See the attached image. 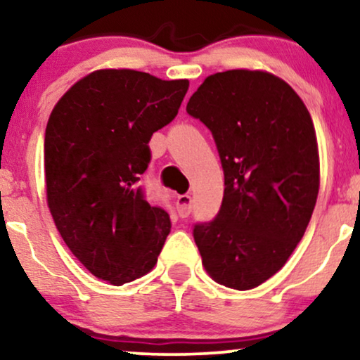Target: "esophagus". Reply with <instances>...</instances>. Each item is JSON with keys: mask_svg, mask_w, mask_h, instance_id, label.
<instances>
[{"mask_svg": "<svg viewBox=\"0 0 360 360\" xmlns=\"http://www.w3.org/2000/svg\"><path fill=\"white\" fill-rule=\"evenodd\" d=\"M176 209L179 217H189L191 211H193V198H191V194L177 195Z\"/></svg>", "mask_w": 360, "mask_h": 360, "instance_id": "34e87169", "label": "esophagus"}]
</instances>
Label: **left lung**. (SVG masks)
Here are the masks:
<instances>
[{"label":"left lung","mask_w":360,"mask_h":360,"mask_svg":"<svg viewBox=\"0 0 360 360\" xmlns=\"http://www.w3.org/2000/svg\"><path fill=\"white\" fill-rule=\"evenodd\" d=\"M211 131L224 195L193 236L209 276L257 288L284 266L306 233L319 193L316 131L302 99L264 71L207 76L186 106Z\"/></svg>","instance_id":"8db88e82"}]
</instances>
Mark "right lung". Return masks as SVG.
<instances>
[{"instance_id":"right-lung-1","label":"right lung","mask_w":360,"mask_h":360,"mask_svg":"<svg viewBox=\"0 0 360 360\" xmlns=\"http://www.w3.org/2000/svg\"><path fill=\"white\" fill-rule=\"evenodd\" d=\"M189 81L94 71L59 99L44 133L48 206L91 274L122 285L154 267L171 221L139 188L153 133L174 120Z\"/></svg>"}]
</instances>
